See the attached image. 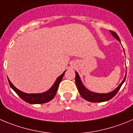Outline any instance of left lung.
Returning a JSON list of instances; mask_svg holds the SVG:
<instances>
[{
	"instance_id": "left-lung-1",
	"label": "left lung",
	"mask_w": 133,
	"mask_h": 133,
	"mask_svg": "<svg viewBox=\"0 0 133 133\" xmlns=\"http://www.w3.org/2000/svg\"><path fill=\"white\" fill-rule=\"evenodd\" d=\"M110 32L111 33V34L112 35V36L114 38H116L117 41H119L121 43L119 37H118L117 33H115V32L112 31H110ZM126 75L127 72L125 74V76L124 77L123 80L120 83V85L115 90H114L113 91L108 93H96L89 90V89H87L83 85L81 80L80 77H79V74H78V73L77 71H75V83H76L77 87V89L79 90V93H80L81 96L84 99H85L87 101L90 102H102L108 101V100H110L114 96H115V95L119 90L121 87L122 86V85L123 84L124 82H125V79H126Z\"/></svg>"
}]
</instances>
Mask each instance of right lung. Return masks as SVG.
<instances>
[{"label": "right lung", "mask_w": 133, "mask_h": 133, "mask_svg": "<svg viewBox=\"0 0 133 133\" xmlns=\"http://www.w3.org/2000/svg\"><path fill=\"white\" fill-rule=\"evenodd\" d=\"M66 71V70H65ZM65 71L63 73L62 75H59L58 78L56 79V81L54 82V85L50 88L47 91L44 92L43 93H35V94H28V93L23 92L21 91L19 89H18L13 84L11 83L10 79H8V83L10 84V87L16 92V93L23 100H24L26 102L29 103L31 104H44V103H46L50 101L54 98L58 90V87H59L60 82L62 81L64 77V74H65Z\"/></svg>", "instance_id": "add662e5"}]
</instances>
